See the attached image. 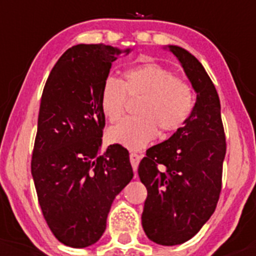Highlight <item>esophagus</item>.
<instances>
[{"label": "esophagus", "mask_w": 256, "mask_h": 256, "mask_svg": "<svg viewBox=\"0 0 256 256\" xmlns=\"http://www.w3.org/2000/svg\"><path fill=\"white\" fill-rule=\"evenodd\" d=\"M140 161H141V156L140 154H130V162H131V164H132V168H134V171H138V164H140Z\"/></svg>", "instance_id": "obj_1"}]
</instances>
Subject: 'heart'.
I'll list each match as a JSON object with an SVG mask.
<instances>
[{"label": "heart", "instance_id": "obj_1", "mask_svg": "<svg viewBox=\"0 0 256 256\" xmlns=\"http://www.w3.org/2000/svg\"><path fill=\"white\" fill-rule=\"evenodd\" d=\"M126 95L141 96L136 108L138 116L126 118L108 131L110 142L131 151L146 147L164 132L180 130L194 109L196 96L187 80L157 63H144L126 69L121 82L108 76L100 90V109L109 121H116L125 112Z\"/></svg>", "mask_w": 256, "mask_h": 256}]
</instances>
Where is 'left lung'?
<instances>
[{"mask_svg": "<svg viewBox=\"0 0 256 256\" xmlns=\"http://www.w3.org/2000/svg\"><path fill=\"white\" fill-rule=\"evenodd\" d=\"M166 48L182 66L197 100L180 130L147 150L138 176L147 188L141 216L144 233L171 246L193 238L216 210L226 144L218 92L206 69L186 49Z\"/></svg>", "mask_w": 256, "mask_h": 256, "instance_id": "1", "label": "left lung"}]
</instances>
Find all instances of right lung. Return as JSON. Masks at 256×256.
Returning <instances> with one entry per match:
<instances>
[{"instance_id":"obj_1","label":"right lung","mask_w":256,"mask_h":256,"mask_svg":"<svg viewBox=\"0 0 256 256\" xmlns=\"http://www.w3.org/2000/svg\"><path fill=\"white\" fill-rule=\"evenodd\" d=\"M121 53L130 49L74 46L58 59L43 89L30 170L48 226L72 248L102 238L114 200L134 177L121 144L99 154L105 126L100 90Z\"/></svg>"}]
</instances>
